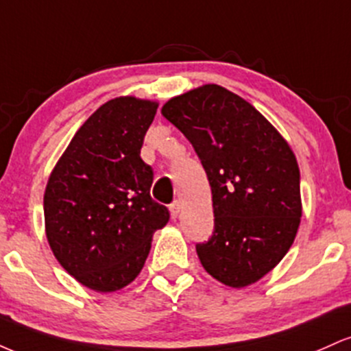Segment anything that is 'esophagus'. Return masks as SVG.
Here are the masks:
<instances>
[{
	"label": "esophagus",
	"mask_w": 351,
	"mask_h": 351,
	"mask_svg": "<svg viewBox=\"0 0 351 351\" xmlns=\"http://www.w3.org/2000/svg\"><path fill=\"white\" fill-rule=\"evenodd\" d=\"M181 209H183V204H181V201H175V203L170 206V213H171V217L173 219H176V217L180 216Z\"/></svg>",
	"instance_id": "1"
}]
</instances>
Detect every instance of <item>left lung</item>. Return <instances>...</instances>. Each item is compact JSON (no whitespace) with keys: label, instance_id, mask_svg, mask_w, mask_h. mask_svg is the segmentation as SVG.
<instances>
[{"label":"left lung","instance_id":"obj_1","mask_svg":"<svg viewBox=\"0 0 351 351\" xmlns=\"http://www.w3.org/2000/svg\"><path fill=\"white\" fill-rule=\"evenodd\" d=\"M162 115L189 140L206 171L215 231L196 245L204 271L241 289L271 272L297 236L300 171L291 145L247 100L206 84Z\"/></svg>","mask_w":351,"mask_h":351}]
</instances>
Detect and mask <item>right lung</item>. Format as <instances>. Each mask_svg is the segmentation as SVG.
Segmentation results:
<instances>
[{"label": "right lung", "mask_w": 351, "mask_h": 351, "mask_svg": "<svg viewBox=\"0 0 351 351\" xmlns=\"http://www.w3.org/2000/svg\"><path fill=\"white\" fill-rule=\"evenodd\" d=\"M158 102L108 100L72 136L44 191L51 251L75 280L115 292L143 269L170 213L150 196L153 170L140 158Z\"/></svg>", "instance_id": "1"}]
</instances>
